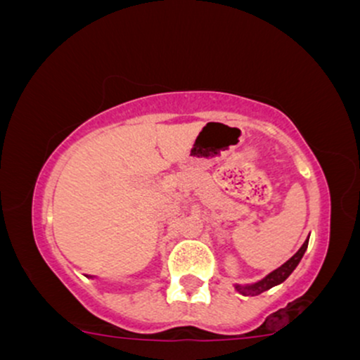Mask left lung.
Returning a JSON list of instances; mask_svg holds the SVG:
<instances>
[{
    "label": "left lung",
    "instance_id": "1",
    "mask_svg": "<svg viewBox=\"0 0 360 360\" xmlns=\"http://www.w3.org/2000/svg\"><path fill=\"white\" fill-rule=\"evenodd\" d=\"M308 240H309V235H308L307 240H304L303 245L300 247V250L296 252L291 259L286 260V262H284L283 266H279L278 269L269 272L266 278H262L260 281H257V283H252V284H235V289H237V291L243 296H257V295H260V292L267 291V289H271V288L278 286V284H281V283H284V281L291 276V272L296 269V266L300 264V260L303 259L304 252H307V249H308Z\"/></svg>",
    "mask_w": 360,
    "mask_h": 360
}]
</instances>
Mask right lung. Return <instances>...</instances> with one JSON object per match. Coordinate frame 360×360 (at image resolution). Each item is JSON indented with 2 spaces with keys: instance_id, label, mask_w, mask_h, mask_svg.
<instances>
[{
  "instance_id": "add662e5",
  "label": "right lung",
  "mask_w": 360,
  "mask_h": 360,
  "mask_svg": "<svg viewBox=\"0 0 360 360\" xmlns=\"http://www.w3.org/2000/svg\"><path fill=\"white\" fill-rule=\"evenodd\" d=\"M88 278H91V279H93V278H96V276H88Z\"/></svg>"
}]
</instances>
